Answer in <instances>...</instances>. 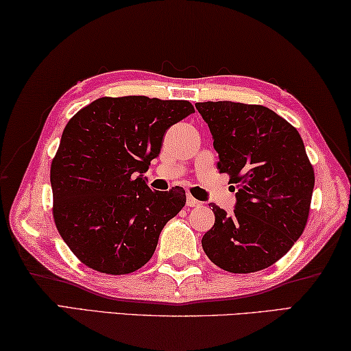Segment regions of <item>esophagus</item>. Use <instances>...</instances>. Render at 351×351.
Returning <instances> with one entry per match:
<instances>
[{
    "instance_id": "esophagus-1",
    "label": "esophagus",
    "mask_w": 351,
    "mask_h": 351,
    "mask_svg": "<svg viewBox=\"0 0 351 351\" xmlns=\"http://www.w3.org/2000/svg\"><path fill=\"white\" fill-rule=\"evenodd\" d=\"M202 202H200V200H197V199H194L193 196H189L188 194V197H186V205L188 206H197V205H200Z\"/></svg>"
}]
</instances>
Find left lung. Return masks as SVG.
<instances>
[{"label": "left lung", "instance_id": "1", "mask_svg": "<svg viewBox=\"0 0 351 351\" xmlns=\"http://www.w3.org/2000/svg\"><path fill=\"white\" fill-rule=\"evenodd\" d=\"M230 176L232 215L215 204V226L202 247L216 266L233 274L258 272L277 263L302 237L314 189V169L294 125L264 106L197 102Z\"/></svg>", "mask_w": 351, "mask_h": 351}]
</instances>
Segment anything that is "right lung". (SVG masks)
<instances>
[{
	"instance_id": "1",
	"label": "right lung",
	"mask_w": 351,
	"mask_h": 351,
	"mask_svg": "<svg viewBox=\"0 0 351 351\" xmlns=\"http://www.w3.org/2000/svg\"><path fill=\"white\" fill-rule=\"evenodd\" d=\"M191 113L188 101L99 97L68 121L51 163L53 216L85 266L124 275L151 260L186 196L180 186L152 191L143 174L166 130Z\"/></svg>"
}]
</instances>
